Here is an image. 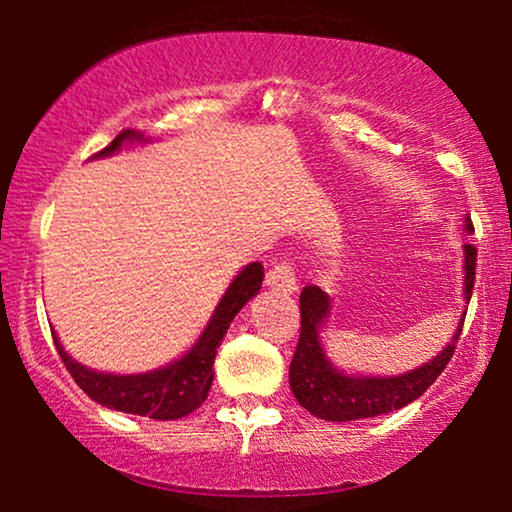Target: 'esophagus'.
<instances>
[{"label": "esophagus", "mask_w": 512, "mask_h": 512, "mask_svg": "<svg viewBox=\"0 0 512 512\" xmlns=\"http://www.w3.org/2000/svg\"><path fill=\"white\" fill-rule=\"evenodd\" d=\"M269 291L281 293V296H291L296 291V269L289 260H279L272 264V269L267 272V279H264Z\"/></svg>", "instance_id": "34e87169"}]
</instances>
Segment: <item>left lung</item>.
I'll use <instances>...</instances> for the list:
<instances>
[{
	"mask_svg": "<svg viewBox=\"0 0 512 512\" xmlns=\"http://www.w3.org/2000/svg\"><path fill=\"white\" fill-rule=\"evenodd\" d=\"M467 231H474L472 221H467ZM474 269H477V248L464 245V298L467 301L474 291ZM327 315H330L327 293L320 286H305L301 291V337H298L296 354L289 368L293 397L303 409L325 421L373 419V416L390 414L419 399L450 363L464 325L462 320L455 339L445 346L443 354L411 373L397 375V378H356V375L339 373L322 354L317 330Z\"/></svg>",
	"mask_w": 512,
	"mask_h": 512,
	"instance_id": "obj_1",
	"label": "left lung"
}]
</instances>
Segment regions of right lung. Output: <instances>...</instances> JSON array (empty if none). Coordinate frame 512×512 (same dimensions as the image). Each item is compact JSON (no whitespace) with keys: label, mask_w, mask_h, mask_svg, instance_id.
Listing matches in <instances>:
<instances>
[{"label":"right lung","mask_w":512,"mask_h":512,"mask_svg":"<svg viewBox=\"0 0 512 512\" xmlns=\"http://www.w3.org/2000/svg\"><path fill=\"white\" fill-rule=\"evenodd\" d=\"M127 139H142V134L132 132V129H122L120 134L98 151L96 156H110L113 151L120 149L122 142ZM264 279L262 262H252L240 272L228 291L223 293L219 308L211 315V322L207 330L202 332L199 342L187 351L185 356L178 358L170 366L154 370V373L144 375H108L88 370L81 363L72 361L62 344L55 339L57 354H60L62 363L67 366L69 375L74 383L86 392L93 402L103 404L108 409L125 411V414L149 416V419L158 421H173L182 419V416L192 414L197 407H202L207 399L211 383H214V358L216 349L223 342V334L231 327V320L238 315V310L260 291Z\"/></svg>","instance_id":"right-lung-1"}]
</instances>
